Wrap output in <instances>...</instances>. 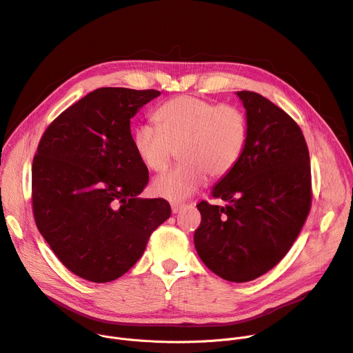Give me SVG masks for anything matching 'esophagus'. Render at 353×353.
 I'll use <instances>...</instances> for the list:
<instances>
[{"mask_svg":"<svg viewBox=\"0 0 353 353\" xmlns=\"http://www.w3.org/2000/svg\"><path fill=\"white\" fill-rule=\"evenodd\" d=\"M187 205L185 204H179V203H173L172 204V211H173V214H177V213H180V211L183 210V208H185Z\"/></svg>","mask_w":353,"mask_h":353,"instance_id":"1","label":"esophagus"}]
</instances>
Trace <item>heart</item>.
I'll return each instance as SVG.
<instances>
[{
  "instance_id": "1",
  "label": "heart",
  "mask_w": 353,
  "mask_h": 353,
  "mask_svg": "<svg viewBox=\"0 0 353 353\" xmlns=\"http://www.w3.org/2000/svg\"><path fill=\"white\" fill-rule=\"evenodd\" d=\"M157 128L140 125L132 136L133 149L150 172H163L179 150V168L152 183L154 196L180 203L205 184L225 177L243 157L248 125L236 106L183 95L161 105L156 113Z\"/></svg>"
}]
</instances>
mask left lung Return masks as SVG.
<instances>
[{
  "instance_id": "obj_1",
  "label": "left lung",
  "mask_w": 353,
  "mask_h": 353,
  "mask_svg": "<svg viewBox=\"0 0 353 353\" xmlns=\"http://www.w3.org/2000/svg\"><path fill=\"white\" fill-rule=\"evenodd\" d=\"M248 125L241 160L197 204L194 245L208 270L247 283L274 268L292 247L311 208L310 152L299 126L255 92H237Z\"/></svg>"
}]
</instances>
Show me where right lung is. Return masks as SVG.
Masks as SVG:
<instances>
[{
  "label": "right lung",
  "instance_id": "add662e5",
  "mask_svg": "<svg viewBox=\"0 0 353 353\" xmlns=\"http://www.w3.org/2000/svg\"><path fill=\"white\" fill-rule=\"evenodd\" d=\"M159 90L99 88L45 130L32 163L37 227L59 261L90 283H110L142 256L170 217L163 199H142L149 172L130 119Z\"/></svg>",
  "mask_w": 353,
  "mask_h": 353
}]
</instances>
